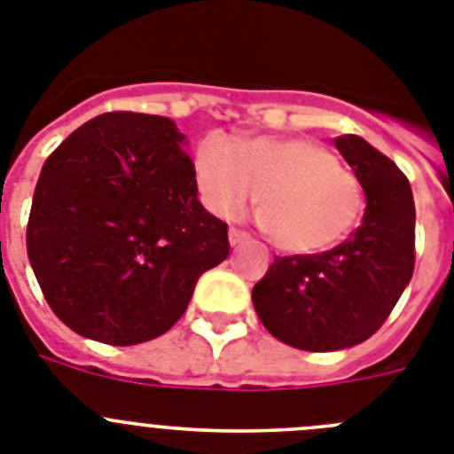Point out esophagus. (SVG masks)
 Instances as JSON below:
<instances>
[{
    "instance_id": "esophagus-1",
    "label": "esophagus",
    "mask_w": 454,
    "mask_h": 454,
    "mask_svg": "<svg viewBox=\"0 0 454 454\" xmlns=\"http://www.w3.org/2000/svg\"><path fill=\"white\" fill-rule=\"evenodd\" d=\"M250 239V236H247V231H243V230H236V227H231L230 230V243L231 246H240V243H246V240Z\"/></svg>"
}]
</instances>
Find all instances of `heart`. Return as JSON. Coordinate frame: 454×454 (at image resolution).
Masks as SVG:
<instances>
[{"label": "heart", "instance_id": "b5f03b06", "mask_svg": "<svg viewBox=\"0 0 454 454\" xmlns=\"http://www.w3.org/2000/svg\"><path fill=\"white\" fill-rule=\"evenodd\" d=\"M195 182L211 214L231 218L256 192V223L272 246L309 254L336 246L362 220L366 195L355 172L309 138H259L231 145L207 138Z\"/></svg>", "mask_w": 454, "mask_h": 454}]
</instances>
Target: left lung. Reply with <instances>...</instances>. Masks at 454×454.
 Returning a JSON list of instances; mask_svg holds the SVG:
<instances>
[{"label":"left lung","mask_w":454,"mask_h":454,"mask_svg":"<svg viewBox=\"0 0 454 454\" xmlns=\"http://www.w3.org/2000/svg\"><path fill=\"white\" fill-rule=\"evenodd\" d=\"M364 192L362 224L318 254L275 256L252 288L259 320L275 339L332 352L371 339L414 275L416 208L409 179L362 136L334 138Z\"/></svg>","instance_id":"8db88e82"}]
</instances>
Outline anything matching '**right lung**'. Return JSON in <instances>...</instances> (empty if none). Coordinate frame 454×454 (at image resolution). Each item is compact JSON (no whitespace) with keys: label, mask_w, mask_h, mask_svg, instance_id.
Masks as SVG:
<instances>
[{"label":"right lung","mask_w":454,"mask_h":454,"mask_svg":"<svg viewBox=\"0 0 454 454\" xmlns=\"http://www.w3.org/2000/svg\"><path fill=\"white\" fill-rule=\"evenodd\" d=\"M177 124L111 111L88 120L40 170L27 254L47 304L108 346L166 334L200 275L230 254L227 223L198 200Z\"/></svg>","instance_id":"add662e5"}]
</instances>
